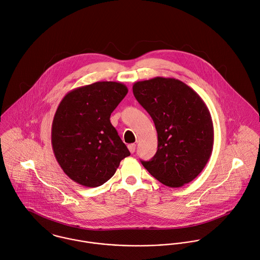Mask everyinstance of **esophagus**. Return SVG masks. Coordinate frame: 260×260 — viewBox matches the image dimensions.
<instances>
[{"instance_id":"34e87169","label":"esophagus","mask_w":260,"mask_h":260,"mask_svg":"<svg viewBox=\"0 0 260 260\" xmlns=\"http://www.w3.org/2000/svg\"><path fill=\"white\" fill-rule=\"evenodd\" d=\"M127 148H128V150H129V152L133 154V153H135V151H136V145L135 144H131V145H128L127 146Z\"/></svg>"}]
</instances>
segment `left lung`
Listing matches in <instances>:
<instances>
[{
  "label": "left lung",
  "mask_w": 260,
  "mask_h": 260,
  "mask_svg": "<svg viewBox=\"0 0 260 260\" xmlns=\"http://www.w3.org/2000/svg\"><path fill=\"white\" fill-rule=\"evenodd\" d=\"M138 102L151 115L158 150L143 166L161 183L180 187L207 165L214 147L211 113L200 95L174 78L156 77L134 84Z\"/></svg>",
  "instance_id": "8db88e82"
}]
</instances>
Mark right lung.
I'll list each match as a JSON object with an SVG mask.
<instances>
[{"instance_id": "right-lung-1", "label": "right lung", "mask_w": 260, "mask_h": 260, "mask_svg": "<svg viewBox=\"0 0 260 260\" xmlns=\"http://www.w3.org/2000/svg\"><path fill=\"white\" fill-rule=\"evenodd\" d=\"M119 82H96L70 91L51 126V145L62 171L75 182L97 187L109 180L131 153L110 122L127 94Z\"/></svg>"}]
</instances>
